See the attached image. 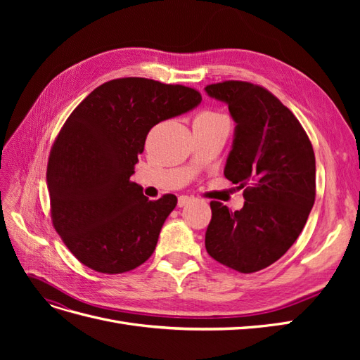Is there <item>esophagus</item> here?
I'll return each instance as SVG.
<instances>
[{"instance_id": "esophagus-1", "label": "esophagus", "mask_w": 360, "mask_h": 360, "mask_svg": "<svg viewBox=\"0 0 360 360\" xmlns=\"http://www.w3.org/2000/svg\"><path fill=\"white\" fill-rule=\"evenodd\" d=\"M192 201L191 197H188V195H181V197H179V201H177V205L179 207H184L186 204H189Z\"/></svg>"}]
</instances>
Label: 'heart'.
I'll return each mask as SVG.
<instances>
[{
  "label": "heart",
  "instance_id": "heart-1",
  "mask_svg": "<svg viewBox=\"0 0 360 360\" xmlns=\"http://www.w3.org/2000/svg\"><path fill=\"white\" fill-rule=\"evenodd\" d=\"M201 115H202V117H222V115L216 114V112H212V111H205V112H202ZM201 115H200V117H201Z\"/></svg>",
  "mask_w": 360,
  "mask_h": 360
}]
</instances>
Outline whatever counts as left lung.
Instances as JSON below:
<instances>
[{
  "label": "left lung",
  "mask_w": 360,
  "mask_h": 360,
  "mask_svg": "<svg viewBox=\"0 0 360 360\" xmlns=\"http://www.w3.org/2000/svg\"><path fill=\"white\" fill-rule=\"evenodd\" d=\"M228 105L236 126L225 177L245 189L242 210L212 201L209 255L240 274L274 264L302 233L315 201V155L304 129L264 86L224 81L205 86Z\"/></svg>",
  "instance_id": "left-lung-1"
}]
</instances>
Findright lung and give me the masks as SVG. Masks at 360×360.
Instances as JSON below:
<instances>
[{
  "label": "right lung",
  "instance_id": "add662e5",
  "mask_svg": "<svg viewBox=\"0 0 360 360\" xmlns=\"http://www.w3.org/2000/svg\"><path fill=\"white\" fill-rule=\"evenodd\" d=\"M200 102L191 86L118 78L75 108L52 144L46 181L52 225L79 263L117 275L153 254L177 198L148 200L130 176L150 129Z\"/></svg>",
  "mask_w": 360,
  "mask_h": 360
}]
</instances>
